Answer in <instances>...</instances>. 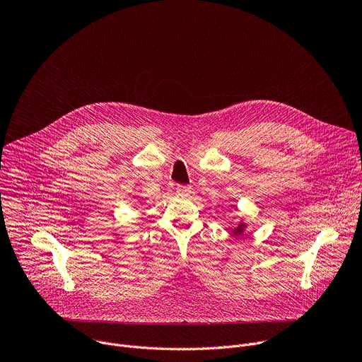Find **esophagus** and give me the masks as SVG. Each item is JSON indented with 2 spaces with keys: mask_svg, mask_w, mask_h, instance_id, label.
<instances>
[{
  "mask_svg": "<svg viewBox=\"0 0 362 362\" xmlns=\"http://www.w3.org/2000/svg\"><path fill=\"white\" fill-rule=\"evenodd\" d=\"M176 192L180 193V194H189L192 192V187L190 186H183V185H179L176 187Z\"/></svg>",
  "mask_w": 362,
  "mask_h": 362,
  "instance_id": "1",
  "label": "esophagus"
}]
</instances>
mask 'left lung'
Segmentation results:
<instances>
[{
    "mask_svg": "<svg viewBox=\"0 0 362 362\" xmlns=\"http://www.w3.org/2000/svg\"><path fill=\"white\" fill-rule=\"evenodd\" d=\"M246 228H247L246 222H245L243 219H240L239 223H238L235 228H229V232H230V235H233L235 238H239V236H242V235L245 233V229H246Z\"/></svg>",
    "mask_w": 362,
    "mask_h": 362,
    "instance_id": "8db88e82",
    "label": "left lung"
}]
</instances>
